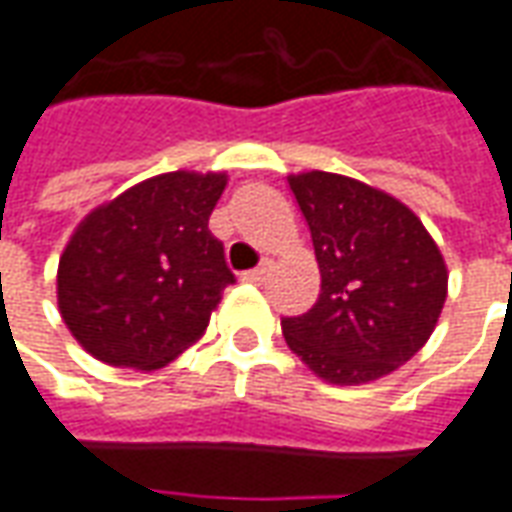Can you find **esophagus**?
Wrapping results in <instances>:
<instances>
[{"label":"esophagus","instance_id":"1","mask_svg":"<svg viewBox=\"0 0 512 512\" xmlns=\"http://www.w3.org/2000/svg\"><path fill=\"white\" fill-rule=\"evenodd\" d=\"M264 278H267V262L259 264V267H253L248 273H242V281H248V284H262Z\"/></svg>","mask_w":512,"mask_h":512}]
</instances>
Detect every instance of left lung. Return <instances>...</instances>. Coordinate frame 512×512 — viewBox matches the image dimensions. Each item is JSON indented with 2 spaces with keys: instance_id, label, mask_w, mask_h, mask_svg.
Segmentation results:
<instances>
[{
  "instance_id": "obj_1",
  "label": "left lung",
  "mask_w": 512,
  "mask_h": 512,
  "mask_svg": "<svg viewBox=\"0 0 512 512\" xmlns=\"http://www.w3.org/2000/svg\"><path fill=\"white\" fill-rule=\"evenodd\" d=\"M320 267L309 312L284 317L287 345L331 384H365L415 357L435 331L449 273L396 197L334 172L290 175Z\"/></svg>"
}]
</instances>
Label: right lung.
<instances>
[{
  "label": "right lung",
  "instance_id": "obj_1",
  "mask_svg": "<svg viewBox=\"0 0 512 512\" xmlns=\"http://www.w3.org/2000/svg\"><path fill=\"white\" fill-rule=\"evenodd\" d=\"M225 175L167 172L91 211L58 264V306L108 365L164 368L209 326L234 284L209 217Z\"/></svg>",
  "mask_w": 512,
  "mask_h": 512
}]
</instances>
